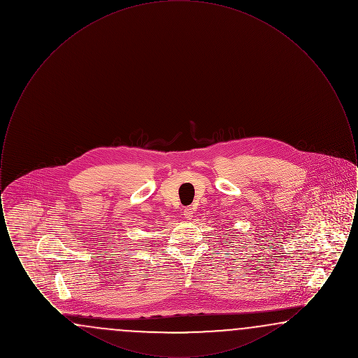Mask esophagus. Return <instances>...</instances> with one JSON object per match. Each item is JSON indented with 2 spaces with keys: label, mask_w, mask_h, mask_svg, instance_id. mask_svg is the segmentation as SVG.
<instances>
[{
  "label": "esophagus",
  "mask_w": 358,
  "mask_h": 358,
  "mask_svg": "<svg viewBox=\"0 0 358 358\" xmlns=\"http://www.w3.org/2000/svg\"><path fill=\"white\" fill-rule=\"evenodd\" d=\"M193 215H194V208H193V206H187V208L184 209V217H185L187 220H192Z\"/></svg>",
  "instance_id": "obj_1"
}]
</instances>
